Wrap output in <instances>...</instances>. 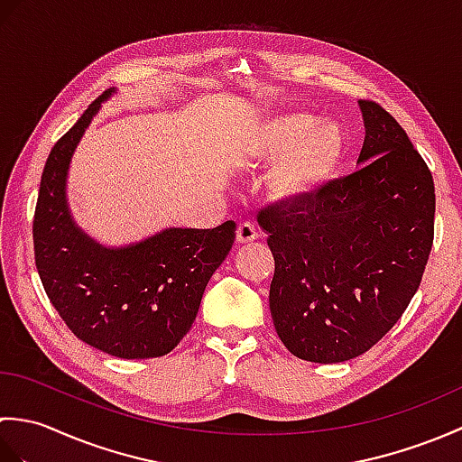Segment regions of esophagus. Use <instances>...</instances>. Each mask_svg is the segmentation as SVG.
<instances>
[{
	"label": "esophagus",
	"instance_id": "esophagus-1",
	"mask_svg": "<svg viewBox=\"0 0 462 462\" xmlns=\"http://www.w3.org/2000/svg\"><path fill=\"white\" fill-rule=\"evenodd\" d=\"M256 238H258L256 226L250 224V222H242L238 226V230H236V242L238 244H250V242H254Z\"/></svg>",
	"mask_w": 462,
	"mask_h": 462
}]
</instances>
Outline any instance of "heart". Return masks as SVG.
<instances>
[{
	"label": "heart",
	"mask_w": 462,
	"mask_h": 462,
	"mask_svg": "<svg viewBox=\"0 0 462 462\" xmlns=\"http://www.w3.org/2000/svg\"><path fill=\"white\" fill-rule=\"evenodd\" d=\"M347 151L346 126L303 111L263 115L240 141V159L248 166L272 164L268 196L288 206L316 199L339 174Z\"/></svg>",
	"instance_id": "heart-1"
}]
</instances>
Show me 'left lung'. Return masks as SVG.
<instances>
[{
  "label": "left lung",
  "instance_id": "left-lung-1",
  "mask_svg": "<svg viewBox=\"0 0 462 462\" xmlns=\"http://www.w3.org/2000/svg\"><path fill=\"white\" fill-rule=\"evenodd\" d=\"M357 164L316 199L262 210L276 260L270 311L283 346L313 363L371 349L419 290L435 232V184L407 133L373 101Z\"/></svg>",
  "mask_w": 462,
  "mask_h": 462
}]
</instances>
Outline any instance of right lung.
Masks as SVG:
<instances>
[{
  "instance_id": "right-lung-1",
  "label": "right lung",
  "mask_w": 462,
  "mask_h": 462,
  "mask_svg": "<svg viewBox=\"0 0 462 462\" xmlns=\"http://www.w3.org/2000/svg\"><path fill=\"white\" fill-rule=\"evenodd\" d=\"M113 95L95 99L47 156L33 218L35 266L53 308L87 346L121 359L161 357L194 323L206 283L236 238V222L164 228L126 246H103L73 220L69 166Z\"/></svg>"
}]
</instances>
